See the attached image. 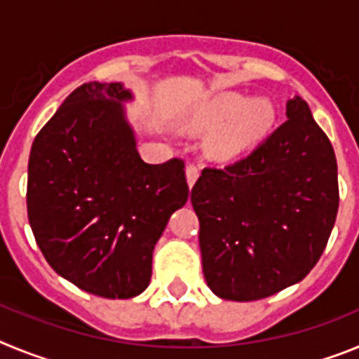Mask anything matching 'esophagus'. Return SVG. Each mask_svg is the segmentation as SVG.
Instances as JSON below:
<instances>
[{
	"instance_id": "34e87169",
	"label": "esophagus",
	"mask_w": 359,
	"mask_h": 359,
	"mask_svg": "<svg viewBox=\"0 0 359 359\" xmlns=\"http://www.w3.org/2000/svg\"><path fill=\"white\" fill-rule=\"evenodd\" d=\"M185 174H187V183H189V187L192 189L194 187V183L198 182V177H199V169L196 167V165H187V169H185Z\"/></svg>"
}]
</instances>
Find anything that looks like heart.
Here are the masks:
<instances>
[{"instance_id": "heart-1", "label": "heart", "mask_w": 359, "mask_h": 359, "mask_svg": "<svg viewBox=\"0 0 359 359\" xmlns=\"http://www.w3.org/2000/svg\"><path fill=\"white\" fill-rule=\"evenodd\" d=\"M192 118L199 128L217 129L208 142L215 160H236L268 138L277 122V109L269 100L230 93L201 104Z\"/></svg>"}]
</instances>
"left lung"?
Segmentation results:
<instances>
[{"instance_id":"obj_1","label":"left lung","mask_w":359,"mask_h":359,"mask_svg":"<svg viewBox=\"0 0 359 359\" xmlns=\"http://www.w3.org/2000/svg\"><path fill=\"white\" fill-rule=\"evenodd\" d=\"M252 154L207 167L192 187L203 273L217 297L252 302L315 268L338 214V167L306 100Z\"/></svg>"}]
</instances>
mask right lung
Here are the masks:
<instances>
[{
	"label": "right lung",
	"instance_id": "1",
	"mask_svg": "<svg viewBox=\"0 0 359 359\" xmlns=\"http://www.w3.org/2000/svg\"><path fill=\"white\" fill-rule=\"evenodd\" d=\"M120 82H86L37 133L28 160V221L44 259L81 290L133 298L152 252L189 199L183 160L149 165L136 151Z\"/></svg>",
	"mask_w": 359,
	"mask_h": 359
}]
</instances>
